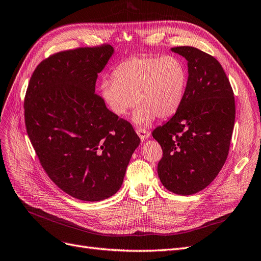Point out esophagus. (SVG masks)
I'll list each match as a JSON object with an SVG mask.
<instances>
[{"label":"esophagus","instance_id":"obj_1","mask_svg":"<svg viewBox=\"0 0 261 261\" xmlns=\"http://www.w3.org/2000/svg\"><path fill=\"white\" fill-rule=\"evenodd\" d=\"M136 133H137V135L139 136V138H140L141 141H145V140L148 139L149 136H150V133H149L148 130L144 129V128H137V129H136Z\"/></svg>","mask_w":261,"mask_h":261}]
</instances>
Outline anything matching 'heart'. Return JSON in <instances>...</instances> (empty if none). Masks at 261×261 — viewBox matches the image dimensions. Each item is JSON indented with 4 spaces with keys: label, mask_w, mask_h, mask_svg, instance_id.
I'll return each instance as SVG.
<instances>
[{
    "label": "heart",
    "mask_w": 261,
    "mask_h": 261,
    "mask_svg": "<svg viewBox=\"0 0 261 261\" xmlns=\"http://www.w3.org/2000/svg\"><path fill=\"white\" fill-rule=\"evenodd\" d=\"M187 82L186 68L175 57H133L113 70V80L100 85V97L110 111L124 116L135 105L139 107L133 122L148 126L156 117L168 118L183 100Z\"/></svg>",
    "instance_id": "b5f03b06"
}]
</instances>
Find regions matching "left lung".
Returning a JSON list of instances; mask_svg holds the SVG:
<instances>
[{
  "label": "left lung",
  "instance_id": "8db88e82",
  "mask_svg": "<svg viewBox=\"0 0 261 261\" xmlns=\"http://www.w3.org/2000/svg\"><path fill=\"white\" fill-rule=\"evenodd\" d=\"M172 52L185 58L188 78L177 111L152 132L163 156L158 175L168 191L193 195L216 178L228 154L235 122L232 87L220 63L194 46Z\"/></svg>",
  "mask_w": 261,
  "mask_h": 261
}]
</instances>
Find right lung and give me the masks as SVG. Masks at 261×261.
I'll list each match as a JSON object with an SVG mask.
<instances>
[{
	"label": "right lung",
	"mask_w": 261,
	"mask_h": 261,
	"mask_svg": "<svg viewBox=\"0 0 261 261\" xmlns=\"http://www.w3.org/2000/svg\"><path fill=\"white\" fill-rule=\"evenodd\" d=\"M111 45L55 53L37 66L25 97L29 139L46 174L74 198L100 201L123 184L140 139L94 93Z\"/></svg>",
	"instance_id": "1"
}]
</instances>
